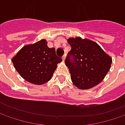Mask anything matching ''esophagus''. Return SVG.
Here are the masks:
<instances>
[{
  "mask_svg": "<svg viewBox=\"0 0 125 125\" xmlns=\"http://www.w3.org/2000/svg\"><path fill=\"white\" fill-rule=\"evenodd\" d=\"M66 54H64V55H63V56L62 57V59H63V62L65 61V59H66Z\"/></svg>",
  "mask_w": 125,
  "mask_h": 125,
  "instance_id": "1",
  "label": "esophagus"
}]
</instances>
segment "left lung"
I'll list each match as a JSON object with an SVG mask.
<instances>
[{"mask_svg":"<svg viewBox=\"0 0 125 125\" xmlns=\"http://www.w3.org/2000/svg\"><path fill=\"white\" fill-rule=\"evenodd\" d=\"M71 47L65 63L75 86L88 90L99 84L109 71L112 58L96 42L80 37L69 38Z\"/></svg>","mask_w":125,"mask_h":125,"instance_id":"8db88e82","label":"left lung"}]
</instances>
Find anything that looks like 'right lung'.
Returning <instances> with one entry per match:
<instances>
[{"instance_id":"obj_1","label":"right lung","mask_w":125,"mask_h":125,"mask_svg":"<svg viewBox=\"0 0 125 125\" xmlns=\"http://www.w3.org/2000/svg\"><path fill=\"white\" fill-rule=\"evenodd\" d=\"M62 61L58 57L54 47H47L46 40L23 47L12 59L14 66L19 75L32 84H42L48 82Z\"/></svg>"}]
</instances>
